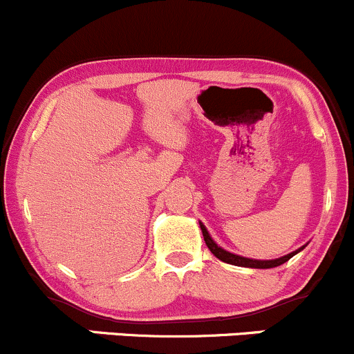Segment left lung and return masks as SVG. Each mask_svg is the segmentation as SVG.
<instances>
[{
	"label": "left lung",
	"instance_id": "left-lung-1",
	"mask_svg": "<svg viewBox=\"0 0 354 354\" xmlns=\"http://www.w3.org/2000/svg\"><path fill=\"white\" fill-rule=\"evenodd\" d=\"M201 224V231H203V236H204V241H206L207 248L211 250V253L214 254L216 258H219V260L224 261V263H230V265H236V267H246V268H273V267H279V265L285 263V261L290 260L294 254H297L299 252H302V248L295 250V252L285 254V257H280V258H275V260H253V258H245V257H239V254H234V253H230L226 252V250H223L221 246L216 245V241L209 236L206 226H204L203 223Z\"/></svg>",
	"mask_w": 354,
	"mask_h": 354
}]
</instances>
